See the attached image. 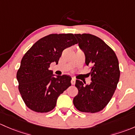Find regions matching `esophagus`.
<instances>
[{
	"instance_id": "1",
	"label": "esophagus",
	"mask_w": 135,
	"mask_h": 135,
	"mask_svg": "<svg viewBox=\"0 0 135 135\" xmlns=\"http://www.w3.org/2000/svg\"><path fill=\"white\" fill-rule=\"evenodd\" d=\"M71 83L72 85H74V84H75V79L74 78H72L71 80Z\"/></svg>"
}]
</instances>
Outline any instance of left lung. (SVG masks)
I'll return each instance as SVG.
<instances>
[{
  "instance_id": "8db88e82",
  "label": "left lung",
  "mask_w": 135,
  "mask_h": 135,
  "mask_svg": "<svg viewBox=\"0 0 135 135\" xmlns=\"http://www.w3.org/2000/svg\"><path fill=\"white\" fill-rule=\"evenodd\" d=\"M75 36L84 52L86 64L91 66V82L84 85L76 80L78 94L73 104L80 112H99L109 103L117 87L120 76L118 60L114 51L99 37L90 34Z\"/></svg>"
}]
</instances>
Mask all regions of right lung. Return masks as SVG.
Returning a JSON list of instances; mask_svg holds the SVG:
<instances>
[{"label":"right lung","mask_w":135,"mask_h":135,"mask_svg":"<svg viewBox=\"0 0 135 135\" xmlns=\"http://www.w3.org/2000/svg\"><path fill=\"white\" fill-rule=\"evenodd\" d=\"M73 34H52L36 41L25 54L17 73L19 91L28 108L36 112H48L56 105L61 94L71 85V77H54L49 68L58 64L62 51L77 44Z\"/></svg>","instance_id":"add662e5"}]
</instances>
